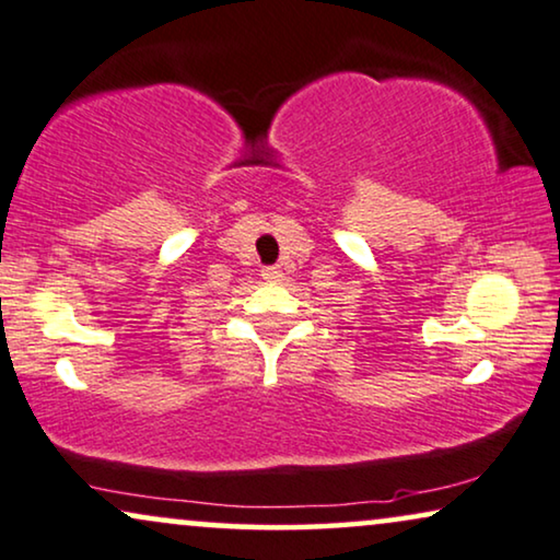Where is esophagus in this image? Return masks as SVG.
<instances>
[{"label":"esophagus","instance_id":"1","mask_svg":"<svg viewBox=\"0 0 560 560\" xmlns=\"http://www.w3.org/2000/svg\"><path fill=\"white\" fill-rule=\"evenodd\" d=\"M260 276H264L266 281H281V279H284V273H281L279 266H266L264 271H260Z\"/></svg>","mask_w":560,"mask_h":560}]
</instances>
